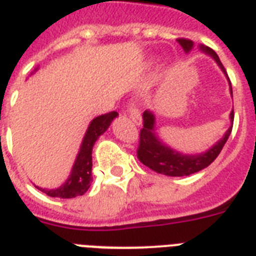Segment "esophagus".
<instances>
[{
    "label": "esophagus",
    "instance_id": "obj_1",
    "mask_svg": "<svg viewBox=\"0 0 256 256\" xmlns=\"http://www.w3.org/2000/svg\"><path fill=\"white\" fill-rule=\"evenodd\" d=\"M128 116L132 118V121L135 122L136 124H142V117H140V112H139L138 106H136V104L132 102L128 106Z\"/></svg>",
    "mask_w": 256,
    "mask_h": 256
}]
</instances>
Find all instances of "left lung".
Here are the masks:
<instances>
[{"mask_svg":"<svg viewBox=\"0 0 256 256\" xmlns=\"http://www.w3.org/2000/svg\"><path fill=\"white\" fill-rule=\"evenodd\" d=\"M178 44L182 46V50L186 54L193 48V42L189 39H178ZM200 50L206 55L214 59L218 67L221 68L222 72L228 78L225 68L222 66L221 60L217 54L209 47L201 44ZM229 80V78H228ZM230 84V80H229ZM230 94L232 97V84H230ZM232 121H234V112L230 113V128L218 142H216L213 146L206 151L198 154H182L180 151L171 148L162 140L156 134L155 128V114L151 110H146L143 113V128L140 130V136H139V147H138V159L142 162L146 167L151 168L152 171L162 174L166 176H189L192 174L201 171L206 168L209 164L214 162L216 158L220 155L221 150L225 146L226 140L229 139L230 132L232 128Z\"/></svg>","mask_w":256,"mask_h":256,"instance_id":"1","label":"left lung"}]
</instances>
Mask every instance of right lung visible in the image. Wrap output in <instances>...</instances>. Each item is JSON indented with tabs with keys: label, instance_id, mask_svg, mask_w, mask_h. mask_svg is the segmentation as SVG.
<instances>
[{
	"label": "right lung",
	"instance_id": "obj_1",
	"mask_svg": "<svg viewBox=\"0 0 256 256\" xmlns=\"http://www.w3.org/2000/svg\"><path fill=\"white\" fill-rule=\"evenodd\" d=\"M118 116L117 112L102 114L92 120L89 124L84 139L81 142L80 150L78 156L74 163V167L70 170L68 178L60 186L55 189H46L35 186L39 190L46 193L50 197H58V198H74V197L82 196L92 184V151L96 140L106 132L110 124Z\"/></svg>",
	"mask_w": 256,
	"mask_h": 256
}]
</instances>
